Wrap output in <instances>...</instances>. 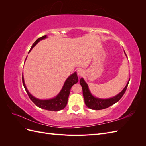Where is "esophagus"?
Listing matches in <instances>:
<instances>
[{
  "mask_svg": "<svg viewBox=\"0 0 146 146\" xmlns=\"http://www.w3.org/2000/svg\"><path fill=\"white\" fill-rule=\"evenodd\" d=\"M83 73H84V71L82 69H78L77 70V74L78 75V76H82Z\"/></svg>",
  "mask_w": 146,
  "mask_h": 146,
  "instance_id": "obj_1",
  "label": "esophagus"
}]
</instances>
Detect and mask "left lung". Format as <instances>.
Wrapping results in <instances>:
<instances>
[{"mask_svg": "<svg viewBox=\"0 0 146 146\" xmlns=\"http://www.w3.org/2000/svg\"><path fill=\"white\" fill-rule=\"evenodd\" d=\"M124 54L127 57L125 51ZM129 81H129H128L125 88L121 91V92H119V93L116 96L108 99H100L96 98V97L92 94L89 89V87H88V84L86 83V82L83 78H81L80 80V83L82 87L83 95L86 105L89 108L95 110H103L110 107V106H111L112 105L116 103L117 102H118L121 99V98L123 96V94L125 93V92L127 90V88L128 86V85H129Z\"/></svg>", "mask_w": 146, "mask_h": 146, "instance_id": "1", "label": "left lung"}]
</instances>
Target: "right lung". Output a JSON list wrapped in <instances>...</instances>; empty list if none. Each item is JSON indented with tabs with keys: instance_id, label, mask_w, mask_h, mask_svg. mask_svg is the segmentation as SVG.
<instances>
[{
	"instance_id": "obj_1",
	"label": "right lung",
	"mask_w": 146,
	"mask_h": 146,
	"mask_svg": "<svg viewBox=\"0 0 146 146\" xmlns=\"http://www.w3.org/2000/svg\"><path fill=\"white\" fill-rule=\"evenodd\" d=\"M47 38V35H44V36L38 38L37 40L33 44V45L30 49L29 53L32 50V48L36 46L39 41ZM78 81V79L77 75V72H75L74 73L70 75V76H69L68 77V78L66 79L62 89L61 90L59 93L57 94L55 98L50 99H39L32 96L28 91L27 87L25 86L24 76L23 74V83L30 99L32 100V101L37 106V107L42 109L48 110V111H58L65 108L68 103V100L70 93V88H71V87L74 85V84L77 83Z\"/></svg>"
}]
</instances>
